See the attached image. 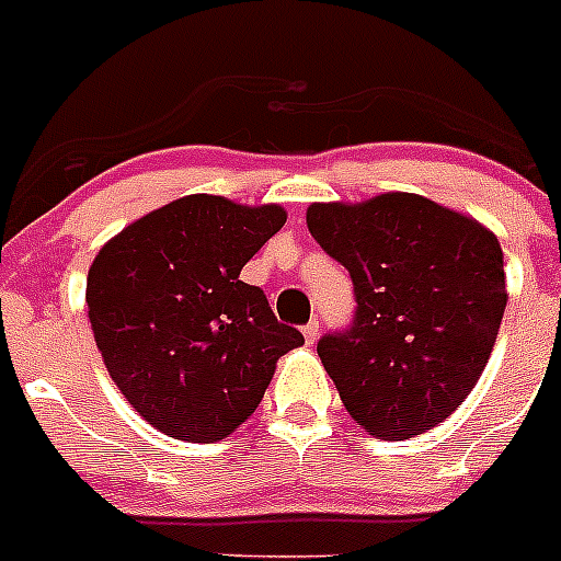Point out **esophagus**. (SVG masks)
Segmentation results:
<instances>
[{"mask_svg":"<svg viewBox=\"0 0 561 561\" xmlns=\"http://www.w3.org/2000/svg\"><path fill=\"white\" fill-rule=\"evenodd\" d=\"M318 334H321V329H318V321H316V318H312V321L305 327V340L312 345L318 340Z\"/></svg>","mask_w":561,"mask_h":561,"instance_id":"esophagus-1","label":"esophagus"}]
</instances>
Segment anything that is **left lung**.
Segmentation results:
<instances>
[{"instance_id": "1", "label": "left lung", "mask_w": 561, "mask_h": 561, "mask_svg": "<svg viewBox=\"0 0 561 561\" xmlns=\"http://www.w3.org/2000/svg\"><path fill=\"white\" fill-rule=\"evenodd\" d=\"M307 227L354 282L352 327L318 340L348 415L381 439L446 421L499 337L506 310L499 238L415 193L310 204Z\"/></svg>"}]
</instances>
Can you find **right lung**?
<instances>
[{
    "label": "right lung",
    "mask_w": 561,
    "mask_h": 561,
    "mask_svg": "<svg viewBox=\"0 0 561 561\" xmlns=\"http://www.w3.org/2000/svg\"><path fill=\"white\" fill-rule=\"evenodd\" d=\"M287 221L279 204L176 198L115 234L88 271V318L110 376L144 421L191 443L232 434L276 359L305 343L240 271Z\"/></svg>",
    "instance_id": "1"
}]
</instances>
